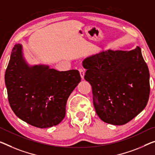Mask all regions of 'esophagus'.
I'll return each instance as SVG.
<instances>
[{"instance_id":"obj_1","label":"esophagus","mask_w":155,"mask_h":155,"mask_svg":"<svg viewBox=\"0 0 155 155\" xmlns=\"http://www.w3.org/2000/svg\"><path fill=\"white\" fill-rule=\"evenodd\" d=\"M80 71V76H81V78H82V80H84V71L82 69V68H80L79 69Z\"/></svg>"}]
</instances>
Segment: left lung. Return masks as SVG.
<instances>
[{"mask_svg":"<svg viewBox=\"0 0 155 155\" xmlns=\"http://www.w3.org/2000/svg\"><path fill=\"white\" fill-rule=\"evenodd\" d=\"M84 79L92 87L96 114L104 123L124 125L143 110L149 99L150 73L137 46L108 50L85 58Z\"/></svg>","mask_w":155,"mask_h":155,"instance_id":"left-lung-1","label":"left lung"}]
</instances>
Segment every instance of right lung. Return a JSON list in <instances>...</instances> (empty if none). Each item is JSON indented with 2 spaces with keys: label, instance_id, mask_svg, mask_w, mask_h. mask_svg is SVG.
<instances>
[{
  "label": "right lung",
  "instance_id": "obj_1",
  "mask_svg": "<svg viewBox=\"0 0 155 155\" xmlns=\"http://www.w3.org/2000/svg\"><path fill=\"white\" fill-rule=\"evenodd\" d=\"M80 81L78 70L58 71L44 64L29 65L20 44L13 48L5 75L14 113L39 128L53 127L63 120L67 100Z\"/></svg>",
  "mask_w": 155,
  "mask_h": 155
}]
</instances>
